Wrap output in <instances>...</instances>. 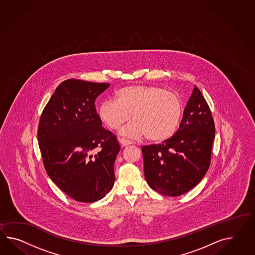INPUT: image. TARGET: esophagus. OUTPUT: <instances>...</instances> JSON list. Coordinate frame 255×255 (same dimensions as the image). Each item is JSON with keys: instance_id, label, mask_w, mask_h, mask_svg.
Listing matches in <instances>:
<instances>
[{"instance_id": "obj_1", "label": "esophagus", "mask_w": 255, "mask_h": 255, "mask_svg": "<svg viewBox=\"0 0 255 255\" xmlns=\"http://www.w3.org/2000/svg\"><path fill=\"white\" fill-rule=\"evenodd\" d=\"M119 142H120V143H121L123 146H126V145L131 144V142H130V140H127V139H125V138H120V139H119Z\"/></svg>"}]
</instances>
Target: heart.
I'll return each instance as SVG.
<instances>
[{"instance_id": "heart-1", "label": "heart", "mask_w": 255, "mask_h": 255, "mask_svg": "<svg viewBox=\"0 0 255 255\" xmlns=\"http://www.w3.org/2000/svg\"><path fill=\"white\" fill-rule=\"evenodd\" d=\"M122 130L125 136L163 143L173 136L183 114L180 96L158 86L133 85L123 87L115 94V101L108 100L99 108L100 122L112 130Z\"/></svg>"}]
</instances>
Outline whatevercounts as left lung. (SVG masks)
<instances>
[{
  "instance_id": "left-lung-1",
  "label": "left lung",
  "mask_w": 255,
  "mask_h": 255,
  "mask_svg": "<svg viewBox=\"0 0 255 255\" xmlns=\"http://www.w3.org/2000/svg\"><path fill=\"white\" fill-rule=\"evenodd\" d=\"M214 139L211 111L195 86L173 136L142 147L144 177L150 188L174 197L196 186L210 166Z\"/></svg>"
}]
</instances>
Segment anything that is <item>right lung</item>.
<instances>
[{"instance_id":"1","label":"right lung","mask_w":255,"mask_h":255,"mask_svg":"<svg viewBox=\"0 0 255 255\" xmlns=\"http://www.w3.org/2000/svg\"><path fill=\"white\" fill-rule=\"evenodd\" d=\"M110 84L68 79L40 116L37 140L50 179L71 198L93 203L115 181L117 137L101 125L95 100Z\"/></svg>"}]
</instances>
